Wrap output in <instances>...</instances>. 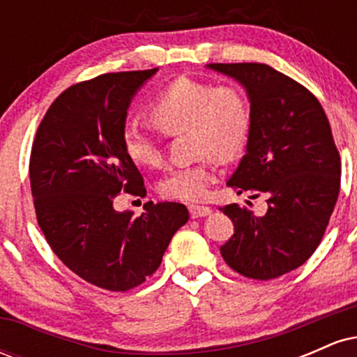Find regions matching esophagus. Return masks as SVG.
Instances as JSON below:
<instances>
[{"instance_id": "1", "label": "esophagus", "mask_w": 357, "mask_h": 357, "mask_svg": "<svg viewBox=\"0 0 357 357\" xmlns=\"http://www.w3.org/2000/svg\"><path fill=\"white\" fill-rule=\"evenodd\" d=\"M190 215H191V218H203V216L211 215V208L210 206H199V204H191Z\"/></svg>"}]
</instances>
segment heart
I'll return each instance as SVG.
<instances>
[{
	"label": "heart",
	"mask_w": 357,
	"mask_h": 357,
	"mask_svg": "<svg viewBox=\"0 0 357 357\" xmlns=\"http://www.w3.org/2000/svg\"><path fill=\"white\" fill-rule=\"evenodd\" d=\"M151 117L167 134L190 132L192 154L199 155L190 166L167 171L159 181L165 198L198 202L218 179V159L230 161L247 144L250 104L238 85H216L191 77H178L155 96ZM122 144L127 158L142 167L162 165L159 139L139 122L124 127Z\"/></svg>",
	"instance_id": "1"
}]
</instances>
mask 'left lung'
Listing matches in <instances>:
<instances>
[{
  "mask_svg": "<svg viewBox=\"0 0 357 357\" xmlns=\"http://www.w3.org/2000/svg\"><path fill=\"white\" fill-rule=\"evenodd\" d=\"M247 90V153L227 184L236 195L267 196L255 216L236 203L220 208L235 233L220 248L235 272L270 280L309 260L321 243L341 186V159L321 102L264 63H210ZM248 203V202H247Z\"/></svg>",
  "mask_w": 357,
  "mask_h": 357,
  "instance_id": "obj_1",
  "label": "left lung"
}]
</instances>
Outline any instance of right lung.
<instances>
[{
	"mask_svg": "<svg viewBox=\"0 0 357 357\" xmlns=\"http://www.w3.org/2000/svg\"><path fill=\"white\" fill-rule=\"evenodd\" d=\"M155 72L105 73L68 87L47 110L31 147V195L48 245L73 273L112 292L153 275L190 220L181 203L149 202L137 218L114 208L121 191L146 196L122 134L130 102Z\"/></svg>",
	"mask_w": 357,
	"mask_h": 357,
	"instance_id": "right-lung-1",
	"label": "right lung"
}]
</instances>
